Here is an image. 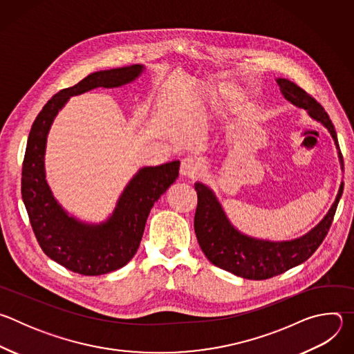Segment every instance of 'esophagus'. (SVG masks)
Here are the masks:
<instances>
[{
  "label": "esophagus",
  "mask_w": 354,
  "mask_h": 354,
  "mask_svg": "<svg viewBox=\"0 0 354 354\" xmlns=\"http://www.w3.org/2000/svg\"><path fill=\"white\" fill-rule=\"evenodd\" d=\"M201 171V162L194 157H186L180 162V174L187 178L196 176Z\"/></svg>",
  "instance_id": "34e87169"
}]
</instances>
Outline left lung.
<instances>
[{"instance_id": "left-lung-1", "label": "left lung", "mask_w": 354, "mask_h": 354, "mask_svg": "<svg viewBox=\"0 0 354 354\" xmlns=\"http://www.w3.org/2000/svg\"><path fill=\"white\" fill-rule=\"evenodd\" d=\"M277 85L284 97L292 105L306 109L313 119L321 122L329 130L339 149L335 127L322 105L308 92L286 78H277ZM339 160L343 168L340 149ZM194 189L197 192L194 232L206 258L214 266L235 276L249 280H266L301 265L313 257L330 228L343 193V183H340L335 203L315 228L297 239L281 242L257 239L239 232L227 218L210 187L196 182Z\"/></svg>"}]
</instances>
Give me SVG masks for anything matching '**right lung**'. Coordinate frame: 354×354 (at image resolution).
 Listing matches in <instances>:
<instances>
[{
    "label": "right lung",
    "mask_w": 354,
    "mask_h": 354,
    "mask_svg": "<svg viewBox=\"0 0 354 354\" xmlns=\"http://www.w3.org/2000/svg\"><path fill=\"white\" fill-rule=\"evenodd\" d=\"M142 70V66L134 64L92 73L77 85L57 92L32 124L22 165V198L41 250L74 273L99 276L130 262L140 246L151 209L176 180L180 162L141 168L123 190L112 216L102 224H86L68 216L46 182L47 133L70 96L97 86H122L134 81Z\"/></svg>",
    "instance_id": "obj_1"
}]
</instances>
